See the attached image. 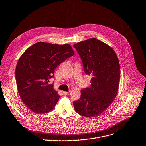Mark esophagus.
<instances>
[{
    "label": "esophagus",
    "instance_id": "1",
    "mask_svg": "<svg viewBox=\"0 0 146 146\" xmlns=\"http://www.w3.org/2000/svg\"><path fill=\"white\" fill-rule=\"evenodd\" d=\"M63 94H64L65 95H69V92H67V91H63Z\"/></svg>",
    "mask_w": 146,
    "mask_h": 146
}]
</instances>
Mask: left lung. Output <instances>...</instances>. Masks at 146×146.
Here are the masks:
<instances>
[{
  "instance_id": "1",
  "label": "left lung",
  "mask_w": 146,
  "mask_h": 146,
  "mask_svg": "<svg viewBox=\"0 0 146 146\" xmlns=\"http://www.w3.org/2000/svg\"><path fill=\"white\" fill-rule=\"evenodd\" d=\"M83 64L86 75H91V84L81 90L79 99L73 103L75 111L86 117L102 113L117 95L120 75L117 55L110 46L92 38L74 45Z\"/></svg>"
}]
</instances>
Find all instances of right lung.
<instances>
[{
    "label": "right lung",
    "instance_id": "obj_1",
    "mask_svg": "<svg viewBox=\"0 0 146 146\" xmlns=\"http://www.w3.org/2000/svg\"><path fill=\"white\" fill-rule=\"evenodd\" d=\"M74 55L70 44L41 42L22 55L15 70L17 86L21 99L30 110L42 114L54 109L60 96L53 84H48L49 79L54 77L55 68Z\"/></svg>",
    "mask_w": 146,
    "mask_h": 146
}]
</instances>
